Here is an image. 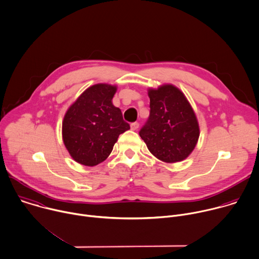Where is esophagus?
<instances>
[{"instance_id":"34e87169","label":"esophagus","mask_w":259,"mask_h":259,"mask_svg":"<svg viewBox=\"0 0 259 259\" xmlns=\"http://www.w3.org/2000/svg\"><path fill=\"white\" fill-rule=\"evenodd\" d=\"M130 127H131L132 130L135 131V130H137V129L139 128V123H138V122H134V123H132V124L130 125Z\"/></svg>"}]
</instances>
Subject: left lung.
Returning <instances> with one entry per match:
<instances>
[{"instance_id":"left-lung-1","label":"left lung","mask_w":259,"mask_h":259,"mask_svg":"<svg viewBox=\"0 0 259 259\" xmlns=\"http://www.w3.org/2000/svg\"><path fill=\"white\" fill-rule=\"evenodd\" d=\"M150 112L139 135L149 151L164 162L185 159L194 149L199 126L184 94L171 84L149 90Z\"/></svg>"}]
</instances>
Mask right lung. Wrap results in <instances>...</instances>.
<instances>
[{"label": "right lung", "mask_w": 259, "mask_h": 259, "mask_svg": "<svg viewBox=\"0 0 259 259\" xmlns=\"http://www.w3.org/2000/svg\"><path fill=\"white\" fill-rule=\"evenodd\" d=\"M116 86L100 83L86 90L65 114L62 134L70 155L77 162L94 166L112 152L120 134L130 129L112 100Z\"/></svg>", "instance_id": "add662e5"}]
</instances>
